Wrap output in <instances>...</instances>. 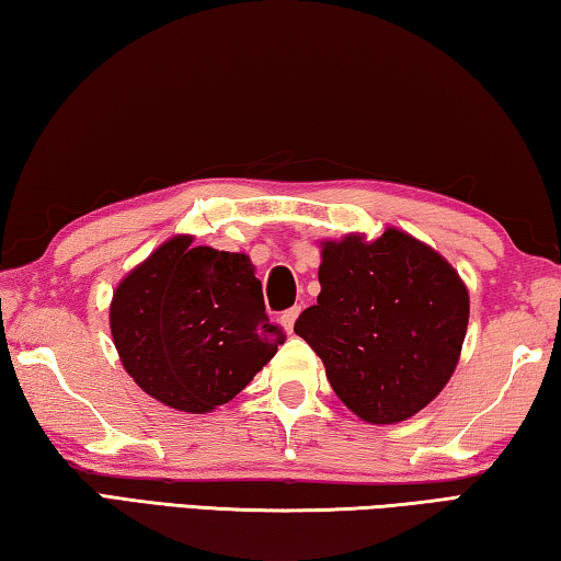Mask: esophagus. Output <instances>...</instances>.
<instances>
[{
	"mask_svg": "<svg viewBox=\"0 0 561 561\" xmlns=\"http://www.w3.org/2000/svg\"><path fill=\"white\" fill-rule=\"evenodd\" d=\"M299 311H301V307H291L287 311H282V327L287 329L289 334H291V329H294V321H297V317H299Z\"/></svg>",
	"mask_w": 561,
	"mask_h": 561,
	"instance_id": "1",
	"label": "esophagus"
}]
</instances>
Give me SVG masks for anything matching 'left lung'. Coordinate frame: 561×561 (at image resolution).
I'll use <instances>...</instances> for the list:
<instances>
[{
  "instance_id": "1",
  "label": "left lung",
  "mask_w": 561,
  "mask_h": 561,
  "mask_svg": "<svg viewBox=\"0 0 561 561\" xmlns=\"http://www.w3.org/2000/svg\"><path fill=\"white\" fill-rule=\"evenodd\" d=\"M321 291L294 331L324 360L334 393L368 423H398L448 383L470 299L438 252L401 230L327 242Z\"/></svg>"
}]
</instances>
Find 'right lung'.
Here are the masks:
<instances>
[{
	"instance_id": "1",
	"label": "right lung",
	"mask_w": 561,
	"mask_h": 561,
	"mask_svg": "<svg viewBox=\"0 0 561 561\" xmlns=\"http://www.w3.org/2000/svg\"><path fill=\"white\" fill-rule=\"evenodd\" d=\"M111 334L133 381L185 413L232 401L284 344L250 260L193 237L168 240L118 284Z\"/></svg>"
}]
</instances>
